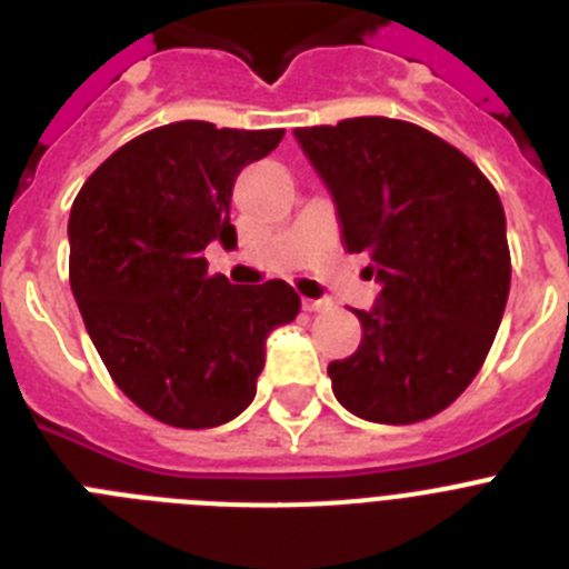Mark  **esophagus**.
Instances as JSON below:
<instances>
[{"label":"esophagus","instance_id":"34e87169","mask_svg":"<svg viewBox=\"0 0 569 569\" xmlns=\"http://www.w3.org/2000/svg\"><path fill=\"white\" fill-rule=\"evenodd\" d=\"M301 308L313 313V310H325V308H328V301H325V299H301Z\"/></svg>","mask_w":569,"mask_h":569}]
</instances>
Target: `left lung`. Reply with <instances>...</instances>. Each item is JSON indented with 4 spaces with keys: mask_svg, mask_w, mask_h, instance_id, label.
<instances>
[{
    "mask_svg": "<svg viewBox=\"0 0 569 569\" xmlns=\"http://www.w3.org/2000/svg\"><path fill=\"white\" fill-rule=\"evenodd\" d=\"M328 188L350 253L367 250L381 293L353 310L361 345L330 361L341 407L413 425L453 405L485 365L510 293L501 199L461 150L419 124L359 116L296 128Z\"/></svg>",
    "mask_w": 569,
    "mask_h": 569,
    "instance_id": "left-lung-1",
    "label": "left lung"
}]
</instances>
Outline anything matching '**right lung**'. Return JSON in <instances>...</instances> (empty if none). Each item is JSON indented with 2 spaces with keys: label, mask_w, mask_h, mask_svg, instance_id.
I'll return each mask as SVG.
<instances>
[{
  "label": "right lung",
  "mask_w": 569,
  "mask_h": 569,
  "mask_svg": "<svg viewBox=\"0 0 569 569\" xmlns=\"http://www.w3.org/2000/svg\"><path fill=\"white\" fill-rule=\"evenodd\" d=\"M284 130L173 122L104 159L70 208V290L108 373L173 427H219L256 396L264 341L299 313L281 279L208 273L210 241L236 244L230 196L241 168Z\"/></svg>",
  "instance_id": "obj_1"
}]
</instances>
